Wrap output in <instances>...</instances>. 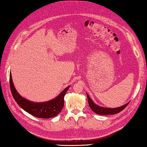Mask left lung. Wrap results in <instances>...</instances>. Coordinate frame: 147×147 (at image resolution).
<instances>
[{
  "label": "left lung",
  "instance_id": "1",
  "mask_svg": "<svg viewBox=\"0 0 147 147\" xmlns=\"http://www.w3.org/2000/svg\"><path fill=\"white\" fill-rule=\"evenodd\" d=\"M87 98H88V102L90 107L91 108L92 110L95 112V113L99 114V115H112V114H117L119 112L122 111L123 109L125 108L126 106L128 105L129 102L126 103V104L124 105H122L119 107H116V108H108V107H101L97 104H96L95 103L93 102L92 100L90 98L88 93H86Z\"/></svg>",
  "mask_w": 147,
  "mask_h": 147
}]
</instances>
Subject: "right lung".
Wrapping results in <instances>:
<instances>
[{
    "label": "right lung",
    "instance_id": "add662e5",
    "mask_svg": "<svg viewBox=\"0 0 147 147\" xmlns=\"http://www.w3.org/2000/svg\"><path fill=\"white\" fill-rule=\"evenodd\" d=\"M9 82L12 95L20 107L33 116L43 119L54 117L60 113L64 107V96L70 87V86H67L60 94L51 100L35 102L27 100L19 94L12 82L11 73L9 76Z\"/></svg>",
    "mask_w": 147,
    "mask_h": 147
}]
</instances>
